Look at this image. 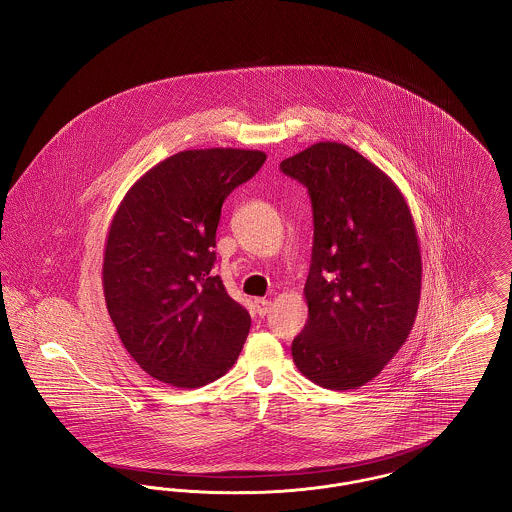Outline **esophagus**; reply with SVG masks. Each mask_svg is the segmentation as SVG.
Wrapping results in <instances>:
<instances>
[{
  "instance_id": "1",
  "label": "esophagus",
  "mask_w": 512,
  "mask_h": 512,
  "mask_svg": "<svg viewBox=\"0 0 512 512\" xmlns=\"http://www.w3.org/2000/svg\"><path fill=\"white\" fill-rule=\"evenodd\" d=\"M253 309H255V313L259 317H265L269 313V309H271V301L267 300V298H257V300H253Z\"/></svg>"
}]
</instances>
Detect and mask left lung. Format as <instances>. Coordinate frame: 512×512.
Wrapping results in <instances>:
<instances>
[{"label": "left lung", "mask_w": 512, "mask_h": 512, "mask_svg": "<svg viewBox=\"0 0 512 512\" xmlns=\"http://www.w3.org/2000/svg\"><path fill=\"white\" fill-rule=\"evenodd\" d=\"M313 205L309 309L292 342L301 375L331 391L375 379L418 315L421 253L398 185L348 145L323 141L280 162Z\"/></svg>", "instance_id": "1"}]
</instances>
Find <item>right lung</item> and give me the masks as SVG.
Masks as SVG:
<instances>
[{
  "instance_id": "add662e5",
  "label": "right lung",
  "mask_w": 512,
  "mask_h": 512,
  "mask_svg": "<svg viewBox=\"0 0 512 512\" xmlns=\"http://www.w3.org/2000/svg\"><path fill=\"white\" fill-rule=\"evenodd\" d=\"M265 160L247 149L178 152L135 181L114 212L106 307L129 356L156 381L197 389L240 356L251 317L212 276L216 228L224 199Z\"/></svg>"
}]
</instances>
